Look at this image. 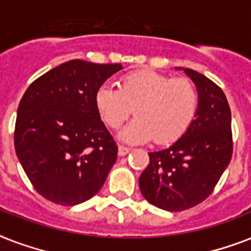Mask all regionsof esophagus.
Returning <instances> with one entry per match:
<instances>
[{
	"label": "esophagus",
	"instance_id": "obj_1",
	"mask_svg": "<svg viewBox=\"0 0 251 251\" xmlns=\"http://www.w3.org/2000/svg\"><path fill=\"white\" fill-rule=\"evenodd\" d=\"M130 152L129 147H125V146H118V155L120 156H125Z\"/></svg>",
	"mask_w": 251,
	"mask_h": 251
}]
</instances>
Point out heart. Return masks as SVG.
<instances>
[{
	"instance_id": "heart-1",
	"label": "heart",
	"mask_w": 251,
	"mask_h": 251,
	"mask_svg": "<svg viewBox=\"0 0 251 251\" xmlns=\"http://www.w3.org/2000/svg\"><path fill=\"white\" fill-rule=\"evenodd\" d=\"M95 106L112 129H118L130 114H137L121 130L129 143L178 141L193 125L199 108L197 88L186 78H171L153 70H137L122 76L117 87L104 83L95 94Z\"/></svg>"
}]
</instances>
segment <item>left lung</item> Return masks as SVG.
Segmentation results:
<instances>
[{"mask_svg": "<svg viewBox=\"0 0 251 251\" xmlns=\"http://www.w3.org/2000/svg\"><path fill=\"white\" fill-rule=\"evenodd\" d=\"M183 72L198 91L197 117L171 147L149 153L150 164L139 177L142 195L171 212L203 202L229 164L233 150L230 108L223 90L201 73Z\"/></svg>", "mask_w": 251, "mask_h": 251, "instance_id": "obj_1", "label": "left lung"}]
</instances>
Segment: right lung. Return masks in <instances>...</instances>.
I'll return each mask as SVG.
<instances>
[{
	"label": "right lung",
	"mask_w": 251,
	"mask_h": 251,
	"mask_svg": "<svg viewBox=\"0 0 251 251\" xmlns=\"http://www.w3.org/2000/svg\"><path fill=\"white\" fill-rule=\"evenodd\" d=\"M120 64L72 60L29 84L17 112L15 152L40 195L62 206L92 198L117 160L95 94Z\"/></svg>",
	"instance_id": "add662e5"
}]
</instances>
